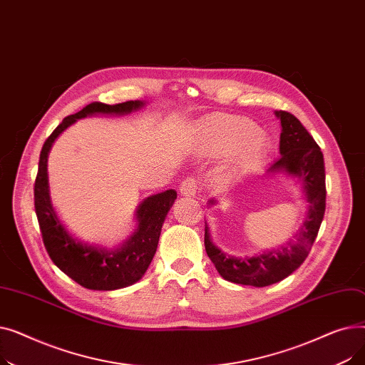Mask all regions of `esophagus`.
<instances>
[{
	"label": "esophagus",
	"instance_id": "34e87169",
	"mask_svg": "<svg viewBox=\"0 0 365 365\" xmlns=\"http://www.w3.org/2000/svg\"><path fill=\"white\" fill-rule=\"evenodd\" d=\"M200 192V182L194 178H186L180 185V194L183 197H195Z\"/></svg>",
	"mask_w": 365,
	"mask_h": 365
}]
</instances>
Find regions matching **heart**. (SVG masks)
Wrapping results in <instances>:
<instances>
[{
	"instance_id": "b5f03b06",
	"label": "heart",
	"mask_w": 365,
	"mask_h": 365,
	"mask_svg": "<svg viewBox=\"0 0 365 365\" xmlns=\"http://www.w3.org/2000/svg\"><path fill=\"white\" fill-rule=\"evenodd\" d=\"M200 143L212 155H227L238 150V163L245 167L259 163L269 149V142L260 128L248 120L219 118L204 123L200 130Z\"/></svg>"
}]
</instances>
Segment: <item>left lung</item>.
<instances>
[{"mask_svg":"<svg viewBox=\"0 0 365 365\" xmlns=\"http://www.w3.org/2000/svg\"><path fill=\"white\" fill-rule=\"evenodd\" d=\"M281 121L279 153L266 173H285L302 182L308 213L296 234V241H289L281 248L253 257H235L223 253L210 238L205 223V252L216 266L217 272L235 284L266 287L293 274L308 257L318 235L325 213V168L321 148L293 113L277 110ZM210 200V204H215Z\"/></svg>","mask_w":365,"mask_h":365,"instance_id":"obj_1","label":"left lung"}]
</instances>
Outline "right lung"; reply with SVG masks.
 <instances>
[{
	"label": "right lung",
	"mask_w": 365,
	"mask_h": 365,
	"mask_svg": "<svg viewBox=\"0 0 365 365\" xmlns=\"http://www.w3.org/2000/svg\"><path fill=\"white\" fill-rule=\"evenodd\" d=\"M143 105L140 101H128L117 105L93 102L80 112L63 118L44 142L40 153V164L34 185V202L46 250L62 272L88 290L109 292L124 289L145 275L157 252L163 223L178 194L175 189H168L142 201L136 210L138 229L121 247L106 250L102 247L90 245L75 240L54 212L47 176L48 152L59 134L76 120L96 113L124 115L140 109Z\"/></svg>",
	"instance_id": "right-lung-1"
}]
</instances>
